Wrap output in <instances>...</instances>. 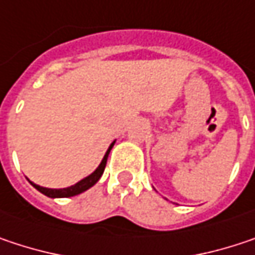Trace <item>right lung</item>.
Listing matches in <instances>:
<instances>
[{
    "label": "right lung",
    "mask_w": 255,
    "mask_h": 255,
    "mask_svg": "<svg viewBox=\"0 0 255 255\" xmlns=\"http://www.w3.org/2000/svg\"><path fill=\"white\" fill-rule=\"evenodd\" d=\"M114 144H115V140L109 144V147H108V150L105 153L104 159H102V162L99 163V166H98L92 174L84 176V178L80 179L79 182H76L74 185H70V187H65V188H46V187H40V185H37L35 182H32L29 178H27V181L32 184V187H35L39 193H42L43 196L51 197V198H67V197H74L77 196V194H81V193H84L86 190H89L90 187H93V185L101 179V176H102V174H104L105 171V166H106V160H108L109 151L112 150Z\"/></svg>",
    "instance_id": "right-lung-1"
}]
</instances>
